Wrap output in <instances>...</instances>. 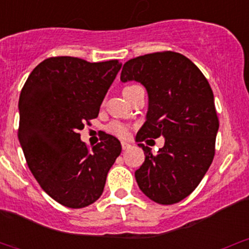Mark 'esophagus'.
Masks as SVG:
<instances>
[{"mask_svg": "<svg viewBox=\"0 0 249 249\" xmlns=\"http://www.w3.org/2000/svg\"><path fill=\"white\" fill-rule=\"evenodd\" d=\"M130 147H131V144H130V143H127V142H122V148H123V150L129 149Z\"/></svg>", "mask_w": 249, "mask_h": 249, "instance_id": "obj_1", "label": "esophagus"}]
</instances>
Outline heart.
<instances>
[{
    "mask_svg": "<svg viewBox=\"0 0 249 249\" xmlns=\"http://www.w3.org/2000/svg\"><path fill=\"white\" fill-rule=\"evenodd\" d=\"M129 88H131V87L125 88L124 90L129 89ZM108 129L110 132H113V134L118 135V136H120V137H126L127 135H129V127H127L126 125L122 124V123H113V124L109 125Z\"/></svg>",
    "mask_w": 249,
    "mask_h": 249,
    "instance_id": "heart-1",
    "label": "heart"
}]
</instances>
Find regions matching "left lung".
<instances>
[{"label":"left lung","mask_w":249,"mask_h":249,"mask_svg":"<svg viewBox=\"0 0 249 249\" xmlns=\"http://www.w3.org/2000/svg\"><path fill=\"white\" fill-rule=\"evenodd\" d=\"M120 80L139 82L148 94L145 122L136 135L145 157L135 172L137 184L153 201L179 202L199 185L214 157L219 122L212 89L202 72L175 52L129 60ZM160 136L165 144L157 155L140 143Z\"/></svg>","instance_id":"left-lung-1"}]
</instances>
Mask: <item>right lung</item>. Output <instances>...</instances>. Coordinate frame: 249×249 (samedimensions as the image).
<instances>
[{"instance_id": "add662e5", "label": "right lung", "mask_w": 249, "mask_h": 249, "mask_svg": "<svg viewBox=\"0 0 249 249\" xmlns=\"http://www.w3.org/2000/svg\"><path fill=\"white\" fill-rule=\"evenodd\" d=\"M120 69L118 60L49 57L35 67L20 92L18 137L27 166L42 189L66 207L96 201L122 152L112 135L104 134L89 150L79 134L99 115Z\"/></svg>"}]
</instances>
